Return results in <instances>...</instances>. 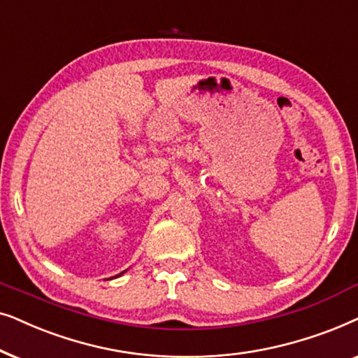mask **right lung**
<instances>
[{
	"mask_svg": "<svg viewBox=\"0 0 358 358\" xmlns=\"http://www.w3.org/2000/svg\"><path fill=\"white\" fill-rule=\"evenodd\" d=\"M121 275H122V273H121Z\"/></svg>",
	"mask_w": 358,
	"mask_h": 358,
	"instance_id": "right-lung-1",
	"label": "right lung"
}]
</instances>
